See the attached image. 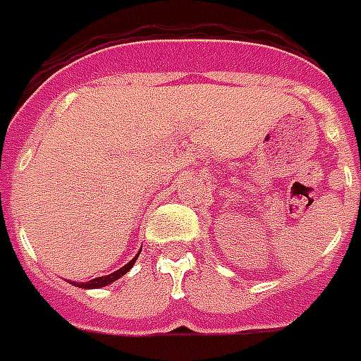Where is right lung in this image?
<instances>
[{"label": "right lung", "mask_w": 361, "mask_h": 361, "mask_svg": "<svg viewBox=\"0 0 361 361\" xmlns=\"http://www.w3.org/2000/svg\"><path fill=\"white\" fill-rule=\"evenodd\" d=\"M134 262H135V258H134V260H130L126 267H122L120 270H116V272H112V274L101 276V278H94V280H91V282L75 283V286H79V288H104V286H109V283L114 282V280H118L120 276L126 274L128 270L134 267Z\"/></svg>", "instance_id": "1"}]
</instances>
